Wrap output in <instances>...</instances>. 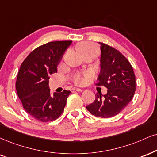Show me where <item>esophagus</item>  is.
<instances>
[{
  "label": "esophagus",
  "mask_w": 157,
  "mask_h": 157,
  "mask_svg": "<svg viewBox=\"0 0 157 157\" xmlns=\"http://www.w3.org/2000/svg\"><path fill=\"white\" fill-rule=\"evenodd\" d=\"M73 90H74V91H77V92H82V89H79V88H75V87H74L73 89Z\"/></svg>",
  "instance_id": "esophagus-1"
}]
</instances>
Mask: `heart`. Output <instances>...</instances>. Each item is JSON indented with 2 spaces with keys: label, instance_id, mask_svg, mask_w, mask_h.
<instances>
[{
  "label": "heart",
  "instance_id": "obj_1",
  "mask_svg": "<svg viewBox=\"0 0 157 157\" xmlns=\"http://www.w3.org/2000/svg\"><path fill=\"white\" fill-rule=\"evenodd\" d=\"M76 49L78 50L79 53L82 55V57L88 55L91 53H97V48L93 44L90 43V42H82V43L78 44L76 46ZM90 73H75L73 75L72 80L74 82V84L76 85H82L84 84L85 78L84 76H87L90 75Z\"/></svg>",
  "mask_w": 157,
  "mask_h": 157
}]
</instances>
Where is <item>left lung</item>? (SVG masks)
<instances>
[{"label": "left lung", "mask_w": 157, "mask_h": 157, "mask_svg": "<svg viewBox=\"0 0 157 157\" xmlns=\"http://www.w3.org/2000/svg\"><path fill=\"white\" fill-rule=\"evenodd\" d=\"M100 44V73L98 86L108 89L107 94H96L94 101L86 108L98 117L109 118L119 113L132 99L135 92V75L127 59L112 46Z\"/></svg>", "instance_id": "8db88e82"}]
</instances>
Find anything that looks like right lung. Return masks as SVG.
<instances>
[{
  "instance_id": "right-lung-1",
  "label": "right lung",
  "mask_w": 157,
  "mask_h": 157,
  "mask_svg": "<svg viewBox=\"0 0 157 157\" xmlns=\"http://www.w3.org/2000/svg\"><path fill=\"white\" fill-rule=\"evenodd\" d=\"M72 41H52L38 46L25 58L17 75L16 90L23 108L42 122L54 121L63 113L71 92L50 94L49 75Z\"/></svg>"
}]
</instances>
